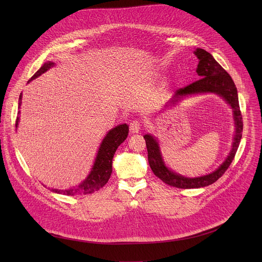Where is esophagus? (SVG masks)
I'll use <instances>...</instances> for the list:
<instances>
[{"instance_id": "obj_1", "label": "esophagus", "mask_w": 262, "mask_h": 262, "mask_svg": "<svg viewBox=\"0 0 262 262\" xmlns=\"http://www.w3.org/2000/svg\"><path fill=\"white\" fill-rule=\"evenodd\" d=\"M141 129V123L138 120H134L129 123V132L132 134H138Z\"/></svg>"}]
</instances>
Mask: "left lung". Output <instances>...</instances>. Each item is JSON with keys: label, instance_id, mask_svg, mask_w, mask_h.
Segmentation results:
<instances>
[{"label": "left lung", "instance_id": "obj_1", "mask_svg": "<svg viewBox=\"0 0 262 262\" xmlns=\"http://www.w3.org/2000/svg\"><path fill=\"white\" fill-rule=\"evenodd\" d=\"M194 54L199 59L196 71L200 79L189 86L178 89L165 106L169 107L171 105H175L176 102H178L184 96L188 95L214 93L221 96L232 107L235 134L233 137L231 150L226 160L222 163V165H220L217 169H215L213 172L207 175L194 178L185 177L171 171L165 165L159 146V142L156 140L154 136L149 134L145 135L144 139L146 141V147L148 151V163L152 172L165 183L171 186H175V188L178 189H198L215 182L224 173H225V171L232 163L234 156L237 151L243 133V117L239 110L237 89L234 85L233 80L231 79L228 72L224 69L214 60V58L205 50L197 49L194 52Z\"/></svg>", "mask_w": 262, "mask_h": 262}]
</instances>
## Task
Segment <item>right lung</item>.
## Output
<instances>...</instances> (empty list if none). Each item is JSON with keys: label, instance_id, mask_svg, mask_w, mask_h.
Returning <instances> with one entry per match:
<instances>
[{"label": "right lung", "instance_id": "obj_1", "mask_svg": "<svg viewBox=\"0 0 262 262\" xmlns=\"http://www.w3.org/2000/svg\"><path fill=\"white\" fill-rule=\"evenodd\" d=\"M54 65L55 63L53 62L45 63L39 68V70L29 80V82L41 76L42 73H45L47 70L52 68ZM20 104H21V93L18 99V107H20ZM18 115H19V111H18ZM18 122H19V116L16 117V122H15L16 127L18 125ZM127 135H128V125L126 123L119 124L116 127L108 130V133L105 135V137L101 141L92 170L90 174L87 176V178L82 183H80L77 186H73L71 189H68V190L51 189V191L57 194L76 196V195L92 194L95 191H98L99 189H101L102 186L107 182L112 174V163H113L112 161H113L117 148L127 138Z\"/></svg>", "mask_w": 262, "mask_h": 262}]
</instances>
